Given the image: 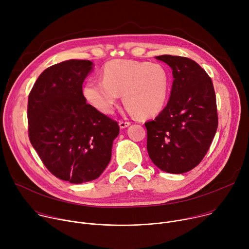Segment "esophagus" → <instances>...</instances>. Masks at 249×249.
Here are the masks:
<instances>
[{"instance_id":"1","label":"esophagus","mask_w":249,"mask_h":249,"mask_svg":"<svg viewBox=\"0 0 249 249\" xmlns=\"http://www.w3.org/2000/svg\"><path fill=\"white\" fill-rule=\"evenodd\" d=\"M130 124H131L130 121H123V120H120V121H119V126H120L121 129H124V128L128 127Z\"/></svg>"}]
</instances>
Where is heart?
<instances>
[{"mask_svg":"<svg viewBox=\"0 0 249 249\" xmlns=\"http://www.w3.org/2000/svg\"><path fill=\"white\" fill-rule=\"evenodd\" d=\"M169 86V73L161 64L117 59L104 65L102 80L86 83L83 94L94 108L109 114L123 93L130 112L149 118L163 109Z\"/></svg>","mask_w":249,"mask_h":249,"instance_id":"1","label":"heart"}]
</instances>
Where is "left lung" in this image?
<instances>
[{"instance_id":"left-lung-1","label":"left lung","mask_w":249,"mask_h":249,"mask_svg":"<svg viewBox=\"0 0 249 249\" xmlns=\"http://www.w3.org/2000/svg\"><path fill=\"white\" fill-rule=\"evenodd\" d=\"M172 69L173 83L164 109L146 122L152 161L169 173H184L206 156L218 128L213 82L195 61L180 56L156 57Z\"/></svg>"}]
</instances>
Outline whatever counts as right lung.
<instances>
[{"mask_svg":"<svg viewBox=\"0 0 249 249\" xmlns=\"http://www.w3.org/2000/svg\"><path fill=\"white\" fill-rule=\"evenodd\" d=\"M89 60H69L47 68L28 95V136L46 168L71 183L96 179L111 159L116 121L87 103L83 83Z\"/></svg>","mask_w":249,"mask_h":249,"instance_id":"add662e5","label":"right lung"}]
</instances>
